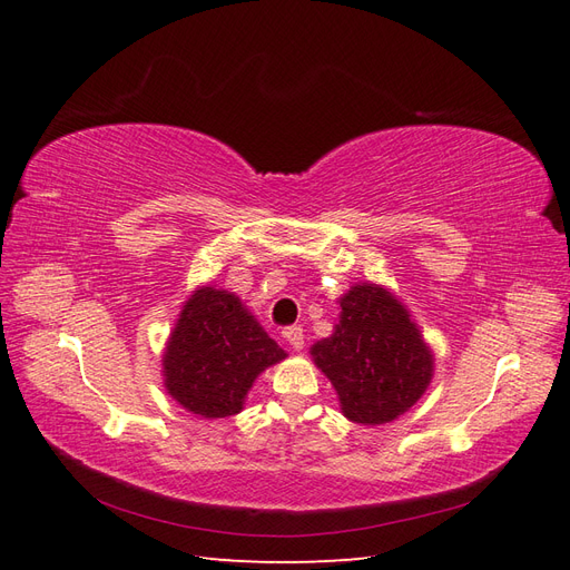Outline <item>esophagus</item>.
Segmentation results:
<instances>
[{"label": "esophagus", "mask_w": 570, "mask_h": 570, "mask_svg": "<svg viewBox=\"0 0 570 570\" xmlns=\"http://www.w3.org/2000/svg\"><path fill=\"white\" fill-rule=\"evenodd\" d=\"M283 337H285V342L289 344L292 350L295 352H299L302 347H304V331L299 325H289V327H285L283 331Z\"/></svg>", "instance_id": "obj_1"}]
</instances>
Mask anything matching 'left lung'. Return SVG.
<instances>
[{"mask_svg": "<svg viewBox=\"0 0 570 570\" xmlns=\"http://www.w3.org/2000/svg\"><path fill=\"white\" fill-rule=\"evenodd\" d=\"M335 333L312 347L344 416L361 425L400 419L433 381V352L404 304L381 285L361 283L340 297Z\"/></svg>", "mask_w": 570, "mask_h": 570, "instance_id": "8db88e82", "label": "left lung"}]
</instances>
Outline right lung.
Instances as JSON below:
<instances>
[{"label": "right lung", "mask_w": 570, "mask_h": 570, "mask_svg": "<svg viewBox=\"0 0 570 570\" xmlns=\"http://www.w3.org/2000/svg\"><path fill=\"white\" fill-rule=\"evenodd\" d=\"M287 354L228 289H195L164 352V385L202 419L243 411L256 375Z\"/></svg>", "instance_id": "1"}]
</instances>
